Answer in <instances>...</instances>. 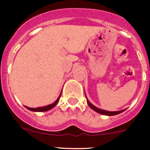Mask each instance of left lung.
Returning <instances> with one entry per match:
<instances>
[{
	"label": "left lung",
	"mask_w": 150,
	"mask_h": 150,
	"mask_svg": "<svg viewBox=\"0 0 150 150\" xmlns=\"http://www.w3.org/2000/svg\"><path fill=\"white\" fill-rule=\"evenodd\" d=\"M87 102H88V104L89 107H90L91 109H93V110H94V111H96V112H98V113H100V114L104 115H109V116L115 115L120 114V113H121V112H122L124 111V110H120V111H116V112L106 111V110H101V109H99V108H97V107H95V106H93V104L91 103V102H89L88 100V99H87Z\"/></svg>",
	"instance_id": "obj_1"
}]
</instances>
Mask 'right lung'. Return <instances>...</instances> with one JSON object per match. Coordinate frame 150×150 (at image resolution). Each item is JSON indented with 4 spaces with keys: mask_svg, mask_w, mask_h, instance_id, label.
Masks as SVG:
<instances>
[{
    "mask_svg": "<svg viewBox=\"0 0 150 150\" xmlns=\"http://www.w3.org/2000/svg\"><path fill=\"white\" fill-rule=\"evenodd\" d=\"M60 96H61V94H60V96H59L58 99H57V100H56L55 102H54V103L51 104H49V105H47V106H46V107H38V108H30V107H26V106H25V107H26L27 109H28V110H31V111H33V112H46V111H48V110H51V108H53L54 106H56V104L58 103L59 100V99H60Z\"/></svg>",
    "mask_w": 150,
    "mask_h": 150,
    "instance_id": "add662e5",
    "label": "right lung"
}]
</instances>
